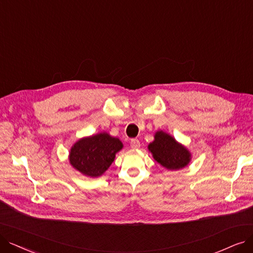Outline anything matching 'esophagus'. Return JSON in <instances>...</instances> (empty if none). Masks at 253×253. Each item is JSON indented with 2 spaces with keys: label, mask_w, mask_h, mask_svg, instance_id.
<instances>
[{
  "label": "esophagus",
  "mask_w": 253,
  "mask_h": 253,
  "mask_svg": "<svg viewBox=\"0 0 253 253\" xmlns=\"http://www.w3.org/2000/svg\"><path fill=\"white\" fill-rule=\"evenodd\" d=\"M129 144H130V147L137 149V148L140 147V141L138 139H132V140H130Z\"/></svg>",
  "instance_id": "esophagus-1"
}]
</instances>
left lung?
Here are the masks:
<instances>
[{"instance_id": "obj_1", "label": "left lung", "mask_w": 253, "mask_h": 253, "mask_svg": "<svg viewBox=\"0 0 253 253\" xmlns=\"http://www.w3.org/2000/svg\"><path fill=\"white\" fill-rule=\"evenodd\" d=\"M148 149L158 163L170 170L184 168L190 162L189 151L178 144L174 138L162 130L157 132L155 141L148 145Z\"/></svg>"}]
</instances>
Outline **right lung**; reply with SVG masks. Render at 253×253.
<instances>
[{
  "label": "right lung",
  "mask_w": 253,
  "mask_h": 253,
  "mask_svg": "<svg viewBox=\"0 0 253 253\" xmlns=\"http://www.w3.org/2000/svg\"><path fill=\"white\" fill-rule=\"evenodd\" d=\"M121 148L123 143L119 139L100 133L79 140L70 149L69 162L81 173L96 177L110 167Z\"/></svg>",
  "instance_id": "add662e5"
}]
</instances>
